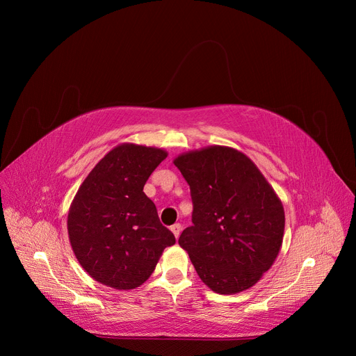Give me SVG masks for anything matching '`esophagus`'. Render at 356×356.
I'll list each match as a JSON object with an SVG mask.
<instances>
[{
	"instance_id": "esophagus-1",
	"label": "esophagus",
	"mask_w": 356,
	"mask_h": 356,
	"mask_svg": "<svg viewBox=\"0 0 356 356\" xmlns=\"http://www.w3.org/2000/svg\"><path fill=\"white\" fill-rule=\"evenodd\" d=\"M170 231L173 232V235H175L176 238H179V235H180V232H181V225H180V223H175V225L170 227Z\"/></svg>"
}]
</instances>
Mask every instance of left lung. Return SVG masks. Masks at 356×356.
Returning <instances> with one entry per match:
<instances>
[{"label":"left lung","instance_id":"1","mask_svg":"<svg viewBox=\"0 0 356 356\" xmlns=\"http://www.w3.org/2000/svg\"><path fill=\"white\" fill-rule=\"evenodd\" d=\"M175 165L191 188L192 227L179 244L202 282L220 294L252 287L270 270L284 234V209L245 156L208 147L179 156Z\"/></svg>","mask_w":356,"mask_h":356}]
</instances>
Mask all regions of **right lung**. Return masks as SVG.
<instances>
[{
    "label": "right lung",
    "instance_id": "1",
    "mask_svg": "<svg viewBox=\"0 0 356 356\" xmlns=\"http://www.w3.org/2000/svg\"><path fill=\"white\" fill-rule=\"evenodd\" d=\"M167 157L160 148L122 144L95 165L74 196L69 239L81 266L118 290L141 286L175 235L161 225L144 184Z\"/></svg>",
    "mask_w": 356,
    "mask_h": 356
}]
</instances>
